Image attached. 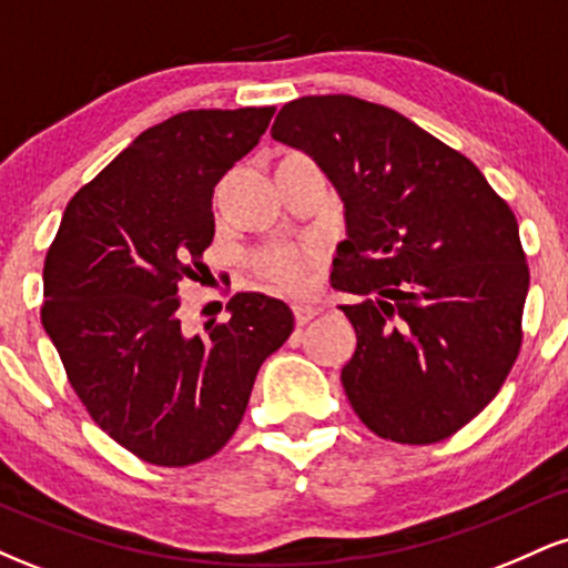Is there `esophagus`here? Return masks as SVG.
Masks as SVG:
<instances>
[{
    "label": "esophagus",
    "instance_id": "34e87169",
    "mask_svg": "<svg viewBox=\"0 0 568 568\" xmlns=\"http://www.w3.org/2000/svg\"><path fill=\"white\" fill-rule=\"evenodd\" d=\"M317 306H312V304H293V315H296V325H306L312 321V317L317 315Z\"/></svg>",
    "mask_w": 568,
    "mask_h": 568
}]
</instances>
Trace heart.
<instances>
[{"label":"heart","mask_w":568,"mask_h":568,"mask_svg":"<svg viewBox=\"0 0 568 568\" xmlns=\"http://www.w3.org/2000/svg\"><path fill=\"white\" fill-rule=\"evenodd\" d=\"M317 262V245H275L256 258V270L270 283L298 291L310 283L312 266Z\"/></svg>","instance_id":"heart-1"}]
</instances>
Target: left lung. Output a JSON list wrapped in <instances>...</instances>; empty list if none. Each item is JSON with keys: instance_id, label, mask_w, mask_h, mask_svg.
<instances>
[{"instance_id": "obj_1", "label": "left lung", "mask_w": 568, "mask_h": 568, "mask_svg": "<svg viewBox=\"0 0 568 568\" xmlns=\"http://www.w3.org/2000/svg\"><path fill=\"white\" fill-rule=\"evenodd\" d=\"M272 139L302 149L344 200L331 283L357 347L352 408L384 440L452 438L499 393L524 342L529 264L518 221L465 154L379 103L306 95Z\"/></svg>"}]
</instances>
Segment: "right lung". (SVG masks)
I'll list each match as a JSON object with an SVG mask.
<instances>
[{
  "mask_svg": "<svg viewBox=\"0 0 568 568\" xmlns=\"http://www.w3.org/2000/svg\"><path fill=\"white\" fill-rule=\"evenodd\" d=\"M275 106L194 109L143 130L63 211L44 256L42 325L69 384L109 438L158 467L207 459L243 422L258 368L293 331L264 293L189 336L179 288L213 243V186Z\"/></svg>",
  "mask_w": 568,
  "mask_h": 568,
  "instance_id": "right-lung-1",
  "label": "right lung"
}]
</instances>
